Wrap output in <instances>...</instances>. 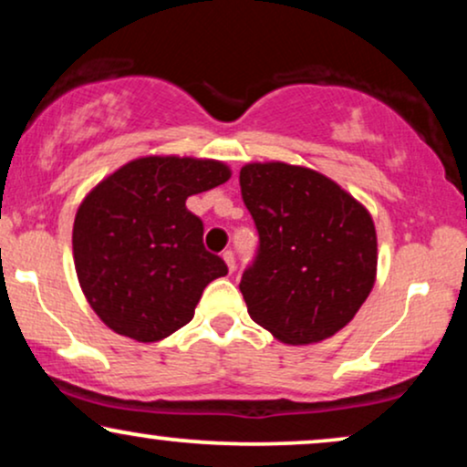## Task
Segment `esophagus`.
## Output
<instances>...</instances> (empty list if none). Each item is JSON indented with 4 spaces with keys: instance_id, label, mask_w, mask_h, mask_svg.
<instances>
[{
    "instance_id": "obj_1",
    "label": "esophagus",
    "mask_w": 467,
    "mask_h": 467,
    "mask_svg": "<svg viewBox=\"0 0 467 467\" xmlns=\"http://www.w3.org/2000/svg\"><path fill=\"white\" fill-rule=\"evenodd\" d=\"M223 261H226L228 272H230V275H233V272H234V252L233 250L223 252Z\"/></svg>"
}]
</instances>
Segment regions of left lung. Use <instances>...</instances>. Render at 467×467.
<instances>
[{
    "label": "left lung",
    "mask_w": 467,
    "mask_h": 467,
    "mask_svg": "<svg viewBox=\"0 0 467 467\" xmlns=\"http://www.w3.org/2000/svg\"><path fill=\"white\" fill-rule=\"evenodd\" d=\"M239 184L259 230V254L239 283L250 318L294 347L337 334L378 275L371 213L307 166L250 162Z\"/></svg>",
    "instance_id": "1"
}]
</instances>
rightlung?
I'll return each instance as SVG.
<instances>
[{"label": "right lung", "instance_id": "right-lung-1", "mask_svg": "<svg viewBox=\"0 0 467 467\" xmlns=\"http://www.w3.org/2000/svg\"><path fill=\"white\" fill-rule=\"evenodd\" d=\"M230 175L219 160L144 155L85 195L74 217V267L111 331L164 340L191 323L203 287L228 275L223 259L203 248V223L186 200Z\"/></svg>", "mask_w": 467, "mask_h": 467}]
</instances>
